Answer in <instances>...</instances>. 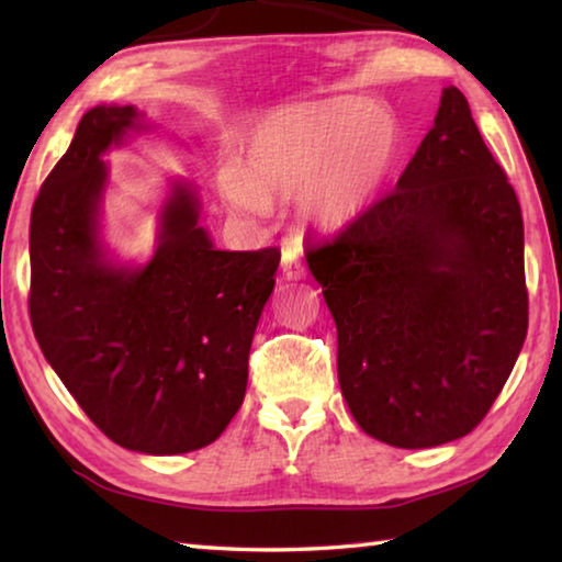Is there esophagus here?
Returning <instances> with one entry per match:
<instances>
[{
  "mask_svg": "<svg viewBox=\"0 0 562 562\" xmlns=\"http://www.w3.org/2000/svg\"><path fill=\"white\" fill-rule=\"evenodd\" d=\"M282 274L288 280H302L304 274H307V268H304L297 247H288V250L282 252Z\"/></svg>",
  "mask_w": 562,
  "mask_h": 562,
  "instance_id": "esophagus-1",
  "label": "esophagus"
}]
</instances>
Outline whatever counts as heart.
Here are the masks:
<instances>
[{
  "label": "heart",
  "instance_id": "obj_1",
  "mask_svg": "<svg viewBox=\"0 0 562 562\" xmlns=\"http://www.w3.org/2000/svg\"><path fill=\"white\" fill-rule=\"evenodd\" d=\"M396 158L386 113L364 101L288 111L247 140L221 190L237 213L294 201L307 223L337 231L369 211Z\"/></svg>",
  "mask_w": 562,
  "mask_h": 562
}]
</instances>
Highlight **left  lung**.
<instances>
[{
  "instance_id": "8db88e82",
  "label": "left lung",
  "mask_w": 562,
  "mask_h": 562,
  "mask_svg": "<svg viewBox=\"0 0 562 562\" xmlns=\"http://www.w3.org/2000/svg\"><path fill=\"white\" fill-rule=\"evenodd\" d=\"M307 265L337 325L341 394L369 436L431 449L483 422L528 331L522 215L449 87L396 190Z\"/></svg>"
}]
</instances>
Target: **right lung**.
<instances>
[{"label": "right lung", "mask_w": 562, "mask_h": 562, "mask_svg": "<svg viewBox=\"0 0 562 562\" xmlns=\"http://www.w3.org/2000/svg\"><path fill=\"white\" fill-rule=\"evenodd\" d=\"M144 128L133 106L81 116L32 207L30 317L46 361L113 443L173 456L213 443L240 408L280 250H217L193 188L176 183L150 262H111L101 156Z\"/></svg>", "instance_id": "1"}]
</instances>
